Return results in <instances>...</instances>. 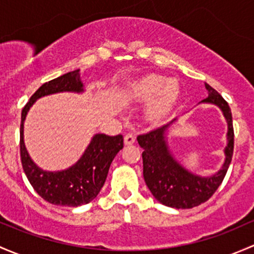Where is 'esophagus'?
<instances>
[{"instance_id": "34e87169", "label": "esophagus", "mask_w": 254, "mask_h": 254, "mask_svg": "<svg viewBox=\"0 0 254 254\" xmlns=\"http://www.w3.org/2000/svg\"><path fill=\"white\" fill-rule=\"evenodd\" d=\"M135 140H136L135 135H132V134H127L124 136L125 145H132V143L135 142Z\"/></svg>"}]
</instances>
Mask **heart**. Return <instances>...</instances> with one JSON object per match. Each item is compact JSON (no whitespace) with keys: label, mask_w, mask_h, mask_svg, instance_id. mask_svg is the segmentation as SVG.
I'll return each instance as SVG.
<instances>
[{"label":"heart","mask_w":254,"mask_h":254,"mask_svg":"<svg viewBox=\"0 0 254 254\" xmlns=\"http://www.w3.org/2000/svg\"><path fill=\"white\" fill-rule=\"evenodd\" d=\"M180 93L175 80H168L158 74H148L129 85L127 96L136 103H148L146 116L151 120H159L172 112Z\"/></svg>","instance_id":"1"}]
</instances>
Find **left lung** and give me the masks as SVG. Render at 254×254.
I'll return each mask as SVG.
<instances>
[{
  "label": "left lung",
  "instance_id": "8db88e82",
  "mask_svg": "<svg viewBox=\"0 0 254 254\" xmlns=\"http://www.w3.org/2000/svg\"><path fill=\"white\" fill-rule=\"evenodd\" d=\"M208 97L202 102L217 105L223 111L228 122V146L225 162L215 175L201 178L189 173L169 153L165 143V129L168 125L137 136V142L143 148V178L149 191L157 201L168 207L186 209L204 203L218 190L225 178L234 153V127L231 109L217 90L205 84Z\"/></svg>",
  "mask_w": 254,
  "mask_h": 254
}]
</instances>
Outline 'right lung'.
Here are the masks:
<instances>
[{"label":"right lung","mask_w":254,"mask_h":254,"mask_svg":"<svg viewBox=\"0 0 254 254\" xmlns=\"http://www.w3.org/2000/svg\"><path fill=\"white\" fill-rule=\"evenodd\" d=\"M62 91H82L79 69L45 82L24 106L20 122V161L29 183L40 197L56 205L78 207L91 202L101 191L112 161L124 147V138L123 135H95L80 161L63 172H44L36 167L24 145V119L37 98Z\"/></svg>","instance_id":"right-lung-1"}]
</instances>
